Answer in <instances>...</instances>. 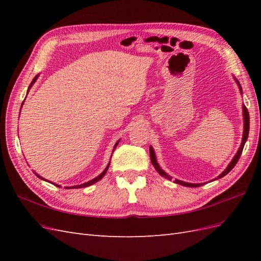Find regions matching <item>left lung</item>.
<instances>
[{"instance_id": "obj_1", "label": "left lung", "mask_w": 261, "mask_h": 261, "mask_svg": "<svg viewBox=\"0 0 261 261\" xmlns=\"http://www.w3.org/2000/svg\"><path fill=\"white\" fill-rule=\"evenodd\" d=\"M236 81V83H238V85H239V87H240V90H241V92H242V87H241V85H240V83H239V81L238 80H235ZM243 115H244V134H243V140H242V144H241V147H240V149H239V151H238V153L235 154V156L233 158V160L231 161V163L228 164V167L221 173V174L219 175V177H217V179L218 178H221V177H223V176H225L228 172H230L234 167H235V164L238 163V161H239V159L241 158V154H242V151H243V148H244V146H245V143H246V140H247V138H248V133H249V113H248V110H247V108L246 107H243ZM149 152H150V159H151V163H152V165L153 167L155 168V170L158 171V173H159V174L161 175V176H163V177H165V178H168V179H172V177L170 176V175H168L167 173H165L160 167H159V164H158V162H156V159H155V154H154V151H153V149H152V147H150L149 148ZM176 184H179V185H183V186H187V187H199V186H202L203 185V183H201V184H191V183H185V181H181V180H178V179H175L174 180Z\"/></svg>"}]
</instances>
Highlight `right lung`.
Instances as JSON below:
<instances>
[{
  "label": "right lung",
  "mask_w": 261,
  "mask_h": 261,
  "mask_svg": "<svg viewBox=\"0 0 261 261\" xmlns=\"http://www.w3.org/2000/svg\"><path fill=\"white\" fill-rule=\"evenodd\" d=\"M37 77H38V76H36V77L34 78V81H33V83H31V84H30V86H29V88H30V87H31V86H33V84H34V83L36 82V80H37ZM23 101H25V100H23ZM23 101H22V103H23ZM21 106H22V105H21ZM117 144H118V141H117V143L115 144L114 148H115V147L117 146ZM113 151H114V150H113ZM109 165H110V163L108 164V167L106 168V170H105L103 172H102V173H101V174H100L99 176H97L96 178H93V179H91V180H89V181H87V183H84V184H82V185H77V186H70V187H65V188H83V187H87V186H90V185L94 184V183H96V181H98L99 179H101L102 177H103V176H105V174H106V173H107V171H108V169H109ZM37 176H38V177H40V176H39L38 174H37ZM40 178H42V177H40ZM42 179H43V178H42ZM44 180H45V179H44ZM54 185H55V186H58V187H60V186H59V185H57V184H54Z\"/></svg>",
  "instance_id": "obj_1"
}]
</instances>
